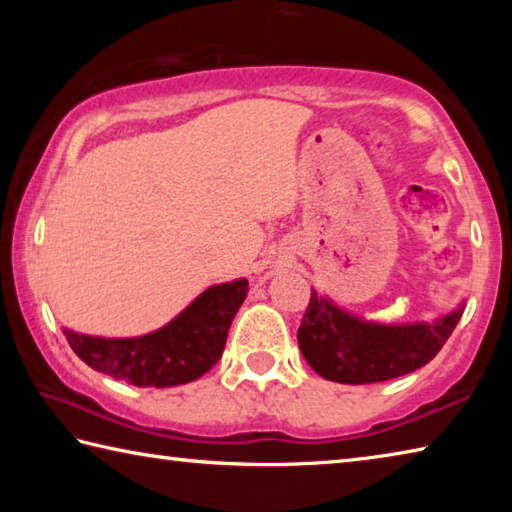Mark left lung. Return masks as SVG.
Wrapping results in <instances>:
<instances>
[{
    "mask_svg": "<svg viewBox=\"0 0 512 512\" xmlns=\"http://www.w3.org/2000/svg\"><path fill=\"white\" fill-rule=\"evenodd\" d=\"M463 311L438 323L377 325L345 314L311 291L298 327L302 357L320 377L339 384H375L422 368L443 348Z\"/></svg>",
    "mask_w": 512,
    "mask_h": 512,
    "instance_id": "8db88e82",
    "label": "left lung"
}]
</instances>
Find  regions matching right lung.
Returning a JSON list of instances; mask_svg holds the SVG:
<instances>
[{
    "mask_svg": "<svg viewBox=\"0 0 512 512\" xmlns=\"http://www.w3.org/2000/svg\"><path fill=\"white\" fill-rule=\"evenodd\" d=\"M246 291V280L207 289L169 325L140 339H97L67 329L65 336L90 368L126 384L142 388L187 384L221 359Z\"/></svg>",
    "mask_w": 512,
    "mask_h": 512,
    "instance_id": "1",
    "label": "right lung"
}]
</instances>
